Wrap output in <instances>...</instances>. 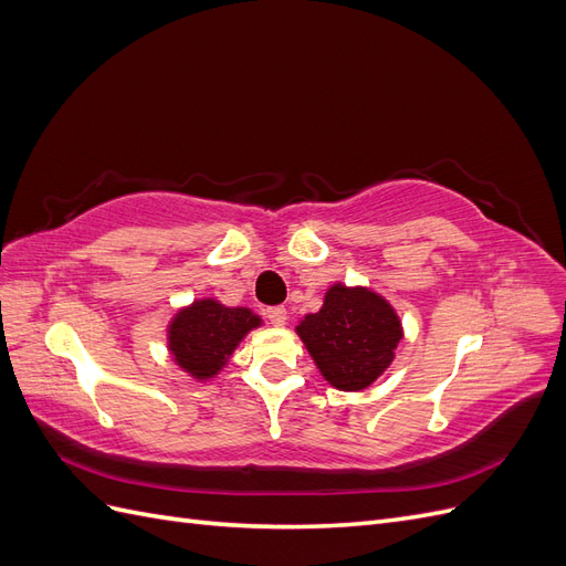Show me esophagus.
<instances>
[{"mask_svg":"<svg viewBox=\"0 0 566 566\" xmlns=\"http://www.w3.org/2000/svg\"><path fill=\"white\" fill-rule=\"evenodd\" d=\"M264 316H266V321L269 323H273V325H285V321H287V312L283 310V306H269V310L264 312Z\"/></svg>","mask_w":566,"mask_h":566,"instance_id":"1","label":"esophagus"}]
</instances>
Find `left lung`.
Instances as JSON below:
<instances>
[{
	"label": "left lung",
	"instance_id": "8db88e82",
	"mask_svg": "<svg viewBox=\"0 0 566 566\" xmlns=\"http://www.w3.org/2000/svg\"><path fill=\"white\" fill-rule=\"evenodd\" d=\"M297 335L335 389L361 391L389 368L403 331L385 297L335 283L321 310L297 325Z\"/></svg>",
	"mask_w": 566,
	"mask_h": 566
}]
</instances>
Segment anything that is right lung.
I'll return each instance as SVG.
<instances>
[{
  "label": "right lung",
  "instance_id": "obj_1",
  "mask_svg": "<svg viewBox=\"0 0 566 566\" xmlns=\"http://www.w3.org/2000/svg\"><path fill=\"white\" fill-rule=\"evenodd\" d=\"M262 325L248 306H224L217 300H198L181 310L167 328V347L175 364L196 380H210L227 366L241 339Z\"/></svg>",
  "mask_w": 566,
  "mask_h": 566
}]
</instances>
